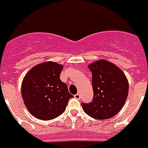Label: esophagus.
Segmentation results:
<instances>
[{"label": "esophagus", "instance_id": "1", "mask_svg": "<svg viewBox=\"0 0 148 148\" xmlns=\"http://www.w3.org/2000/svg\"><path fill=\"white\" fill-rule=\"evenodd\" d=\"M74 98L77 99H81V95H80V93H77L76 95H74Z\"/></svg>", "mask_w": 148, "mask_h": 148}]
</instances>
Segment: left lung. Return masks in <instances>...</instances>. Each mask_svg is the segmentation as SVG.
<instances>
[{
  "instance_id": "left-lung-1",
  "label": "left lung",
  "mask_w": 148,
  "mask_h": 148,
  "mask_svg": "<svg viewBox=\"0 0 148 148\" xmlns=\"http://www.w3.org/2000/svg\"><path fill=\"white\" fill-rule=\"evenodd\" d=\"M92 72L93 98L90 103H82L88 116L99 120L112 118L121 110L129 92V84L124 73L113 63L101 60L88 65Z\"/></svg>"
}]
</instances>
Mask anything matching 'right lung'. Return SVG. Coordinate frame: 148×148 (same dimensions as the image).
Returning <instances> with one entry per match:
<instances>
[{
    "label": "right lung",
    "mask_w": 148,
    "mask_h": 148,
    "mask_svg": "<svg viewBox=\"0 0 148 148\" xmlns=\"http://www.w3.org/2000/svg\"><path fill=\"white\" fill-rule=\"evenodd\" d=\"M63 66L45 62L33 67L24 77L22 96L28 110L40 120H52L65 111L74 97L60 78Z\"/></svg>",
    "instance_id": "right-lung-1"
}]
</instances>
